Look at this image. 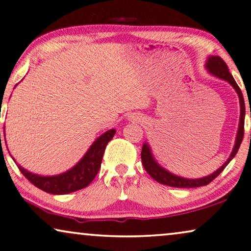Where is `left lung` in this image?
<instances>
[{
  "label": "left lung",
  "instance_id": "left-lung-1",
  "mask_svg": "<svg viewBox=\"0 0 251 251\" xmlns=\"http://www.w3.org/2000/svg\"><path fill=\"white\" fill-rule=\"evenodd\" d=\"M205 68L208 69V71L211 73L212 75H215L219 79L226 80L227 82L230 83L239 95L240 123H239L238 134H236V139H235L234 148H233L232 153H230L228 159H227L226 162L224 163V164L220 166L218 170H217V171L213 172L212 175L203 176V178H200V179H187V178H182V176L173 175V173L169 172L168 170L162 168V166H160L158 163L156 162L155 158H153L151 150H150L149 146L147 145V143H143L142 151H141V159H142L143 168L146 169V171L149 173V176H151L152 179H155L157 182L163 183V185L176 187V188H195V187L206 186L208 183L211 182L213 179H216L217 176H218L220 173L224 171V169L228 165V163L230 162V160L234 158V156L236 155V152H238L240 145H241V142L243 140V134H245L246 105H245V100H243L241 89H240L238 83L235 82L233 75L229 73L226 63L224 62L223 58H220L219 56H211V57H209L208 62H206V64H205Z\"/></svg>",
  "mask_w": 251,
  "mask_h": 251
}]
</instances>
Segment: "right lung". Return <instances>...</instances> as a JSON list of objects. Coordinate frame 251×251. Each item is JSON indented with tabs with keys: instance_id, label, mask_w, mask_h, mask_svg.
Returning a JSON list of instances; mask_svg holds the SVG:
<instances>
[{
	"instance_id": "1",
	"label": "right lung",
	"mask_w": 251,
	"mask_h": 251,
	"mask_svg": "<svg viewBox=\"0 0 251 251\" xmlns=\"http://www.w3.org/2000/svg\"><path fill=\"white\" fill-rule=\"evenodd\" d=\"M115 133V129L106 131L104 134H102L95 140L91 148L88 149V151L85 153V156L79 160V163H76L69 171L61 173L58 176H42L23 169L21 165L17 166L29 182H32L33 185L43 192L55 194V195H64V194L75 192V190L85 188L94 180L100 168H101L105 147L110 140L113 138Z\"/></svg>"
}]
</instances>
